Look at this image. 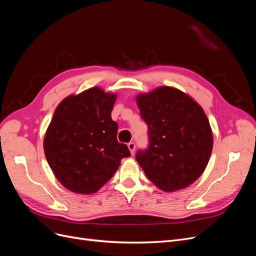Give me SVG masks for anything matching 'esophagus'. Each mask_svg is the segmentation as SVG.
Instances as JSON below:
<instances>
[{"mask_svg": "<svg viewBox=\"0 0 256 256\" xmlns=\"http://www.w3.org/2000/svg\"><path fill=\"white\" fill-rule=\"evenodd\" d=\"M128 148H129L131 154H134V152H136V143H134V142L128 143Z\"/></svg>", "mask_w": 256, "mask_h": 256, "instance_id": "obj_1", "label": "esophagus"}]
</instances>
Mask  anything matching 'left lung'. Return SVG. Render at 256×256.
<instances>
[{
    "label": "left lung",
    "instance_id": "obj_1",
    "mask_svg": "<svg viewBox=\"0 0 256 256\" xmlns=\"http://www.w3.org/2000/svg\"><path fill=\"white\" fill-rule=\"evenodd\" d=\"M136 104L148 126L150 146L136 159L161 190L184 189L203 174L212 150V131L204 110L184 92L160 86Z\"/></svg>",
    "mask_w": 256,
    "mask_h": 256
}]
</instances>
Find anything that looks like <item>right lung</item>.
I'll return each instance as SVG.
<instances>
[{
	"label": "right lung",
	"instance_id": "1",
	"mask_svg": "<svg viewBox=\"0 0 256 256\" xmlns=\"http://www.w3.org/2000/svg\"><path fill=\"white\" fill-rule=\"evenodd\" d=\"M115 100V94L95 86L66 97L54 112L44 150L56 180L72 192H97L130 156L116 138Z\"/></svg>",
	"mask_w": 256,
	"mask_h": 256
}]
</instances>
